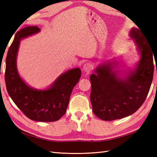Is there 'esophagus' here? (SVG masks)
<instances>
[{
	"label": "esophagus",
	"instance_id": "1",
	"mask_svg": "<svg viewBox=\"0 0 157 157\" xmlns=\"http://www.w3.org/2000/svg\"><path fill=\"white\" fill-rule=\"evenodd\" d=\"M91 69H92V64L90 63H85L83 66V71L86 73H89Z\"/></svg>",
	"mask_w": 157,
	"mask_h": 157
}]
</instances>
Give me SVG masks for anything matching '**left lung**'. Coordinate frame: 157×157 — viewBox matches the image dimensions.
<instances>
[{"label": "left lung", "instance_id": "left-lung-1", "mask_svg": "<svg viewBox=\"0 0 157 157\" xmlns=\"http://www.w3.org/2000/svg\"><path fill=\"white\" fill-rule=\"evenodd\" d=\"M140 53L135 71L125 79L118 78L113 70L114 63H108L91 74L90 98L95 115L103 121H113L132 115L141 107L150 91L154 74L153 52L140 30L130 33Z\"/></svg>", "mask_w": 157, "mask_h": 157}]
</instances>
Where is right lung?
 Masks as SVG:
<instances>
[{
    "mask_svg": "<svg viewBox=\"0 0 157 157\" xmlns=\"http://www.w3.org/2000/svg\"><path fill=\"white\" fill-rule=\"evenodd\" d=\"M37 26L21 28L15 34L6 57L5 80L7 91L15 105L33 121L54 122L66 111L71 94L81 77V70L68 71L57 78L51 87L38 91L28 86L18 75L16 59L21 39L39 33Z\"/></svg>",
    "mask_w": 157,
    "mask_h": 157,
    "instance_id": "obj_1",
    "label": "right lung"
}]
</instances>
